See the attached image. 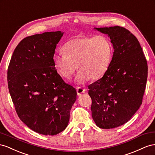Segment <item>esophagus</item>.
<instances>
[{"instance_id": "1", "label": "esophagus", "mask_w": 155, "mask_h": 155, "mask_svg": "<svg viewBox=\"0 0 155 155\" xmlns=\"http://www.w3.org/2000/svg\"><path fill=\"white\" fill-rule=\"evenodd\" d=\"M86 89H84V88H82L81 87H78L77 89V95H82V94H84L86 91Z\"/></svg>"}]
</instances>
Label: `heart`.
<instances>
[{
  "mask_svg": "<svg viewBox=\"0 0 155 155\" xmlns=\"http://www.w3.org/2000/svg\"><path fill=\"white\" fill-rule=\"evenodd\" d=\"M62 54H55L53 64L61 77L69 79L77 69L76 81L84 84L90 78L97 80L107 72L111 63L112 47L103 36L78 37L66 42Z\"/></svg>",
  "mask_w": 155,
  "mask_h": 155,
  "instance_id": "1",
  "label": "heart"
}]
</instances>
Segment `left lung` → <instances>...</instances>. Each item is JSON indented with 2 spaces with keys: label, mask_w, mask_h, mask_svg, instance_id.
I'll return each instance as SVG.
<instances>
[{
  "label": "left lung",
  "mask_w": 155,
  "mask_h": 155,
  "mask_svg": "<svg viewBox=\"0 0 155 155\" xmlns=\"http://www.w3.org/2000/svg\"><path fill=\"white\" fill-rule=\"evenodd\" d=\"M95 29L108 35L114 51L103 77L88 86L91 116L101 129H114L129 121L142 103L147 63L129 30L119 26Z\"/></svg>",
  "instance_id": "left-lung-1"
}]
</instances>
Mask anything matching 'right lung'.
Here are the masks:
<instances>
[{
    "instance_id": "right-lung-1",
    "label": "right lung",
    "mask_w": 155,
    "mask_h": 155,
    "mask_svg": "<svg viewBox=\"0 0 155 155\" xmlns=\"http://www.w3.org/2000/svg\"><path fill=\"white\" fill-rule=\"evenodd\" d=\"M61 31L26 37L15 48L8 68L9 91L21 120L43 135L67 127L77 99L75 88L57 73L52 57Z\"/></svg>"
}]
</instances>
